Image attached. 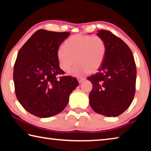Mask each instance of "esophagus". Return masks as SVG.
Returning a JSON list of instances; mask_svg holds the SVG:
<instances>
[{
    "instance_id": "1",
    "label": "esophagus",
    "mask_w": 151,
    "mask_h": 151,
    "mask_svg": "<svg viewBox=\"0 0 151 151\" xmlns=\"http://www.w3.org/2000/svg\"><path fill=\"white\" fill-rule=\"evenodd\" d=\"M85 78H83V77H79V78H78V81L79 83H82V82H83V81H85Z\"/></svg>"
}]
</instances>
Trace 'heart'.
<instances>
[{
	"label": "heart",
	"mask_w": 151,
	"mask_h": 151,
	"mask_svg": "<svg viewBox=\"0 0 151 151\" xmlns=\"http://www.w3.org/2000/svg\"><path fill=\"white\" fill-rule=\"evenodd\" d=\"M106 45L99 36L75 35L71 36L64 43L63 47L57 50L59 67L68 73L74 65L70 74L80 76L86 73H93L101 67L106 57Z\"/></svg>",
	"instance_id": "heart-1"
}]
</instances>
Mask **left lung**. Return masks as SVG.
<instances>
[{"label": "left lung", "mask_w": 151, "mask_h": 151, "mask_svg": "<svg viewBox=\"0 0 151 151\" xmlns=\"http://www.w3.org/2000/svg\"><path fill=\"white\" fill-rule=\"evenodd\" d=\"M106 45V57L98 73L87 78L93 84L89 103L96 113L117 116L131 105L135 93L137 68L131 50L111 32L96 34Z\"/></svg>", "instance_id": "left-lung-1"}]
</instances>
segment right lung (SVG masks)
Instances as JSON below:
<instances>
[{
  "label": "right lung",
  "instance_id": "add662e5",
  "mask_svg": "<svg viewBox=\"0 0 151 151\" xmlns=\"http://www.w3.org/2000/svg\"><path fill=\"white\" fill-rule=\"evenodd\" d=\"M70 32L40 29L19 51L14 66L15 94L30 114L48 118L62 112L78 85L77 79L63 76L57 50Z\"/></svg>",
  "mask_w": 151,
  "mask_h": 151
}]
</instances>
